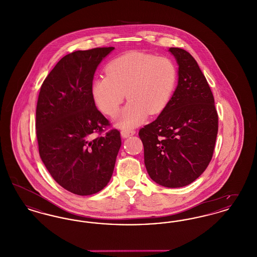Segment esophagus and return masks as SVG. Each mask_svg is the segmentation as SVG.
Returning a JSON list of instances; mask_svg holds the SVG:
<instances>
[{"mask_svg":"<svg viewBox=\"0 0 257 257\" xmlns=\"http://www.w3.org/2000/svg\"><path fill=\"white\" fill-rule=\"evenodd\" d=\"M135 133H136V131H134V130H131V131L130 130H122L120 134H121V137L125 139V138H128L130 136H133Z\"/></svg>","mask_w":257,"mask_h":257,"instance_id":"obj_1","label":"esophagus"}]
</instances>
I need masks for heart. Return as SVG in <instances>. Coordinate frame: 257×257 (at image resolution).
<instances>
[{"label":"heart","mask_w":257,"mask_h":257,"mask_svg":"<svg viewBox=\"0 0 257 257\" xmlns=\"http://www.w3.org/2000/svg\"><path fill=\"white\" fill-rule=\"evenodd\" d=\"M107 76L93 80L92 99L103 113L114 116L125 98L129 100L115 120L117 127L131 129L145 122L148 114H159L174 93L177 68L168 57L131 51L106 66Z\"/></svg>","instance_id":"b5f03b06"}]
</instances>
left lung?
<instances>
[{
  "label": "left lung",
  "instance_id": "1",
  "mask_svg": "<svg viewBox=\"0 0 257 257\" xmlns=\"http://www.w3.org/2000/svg\"><path fill=\"white\" fill-rule=\"evenodd\" d=\"M178 64V85L168 107L139 132L150 178L180 188L198 178L212 159L218 134L213 93L187 51L170 48Z\"/></svg>",
  "mask_w": 257,
  "mask_h": 257
}]
</instances>
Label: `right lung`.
Segmentation results:
<instances>
[{
    "mask_svg": "<svg viewBox=\"0 0 257 257\" xmlns=\"http://www.w3.org/2000/svg\"><path fill=\"white\" fill-rule=\"evenodd\" d=\"M113 47L64 56L40 87L37 105L39 155L52 177L78 196L96 194L110 182L121 147L120 133L97 110L91 95L95 70ZM96 133L99 134L94 137Z\"/></svg>",
    "mask_w": 257,
    "mask_h": 257,
    "instance_id": "obj_1",
    "label": "right lung"
}]
</instances>
